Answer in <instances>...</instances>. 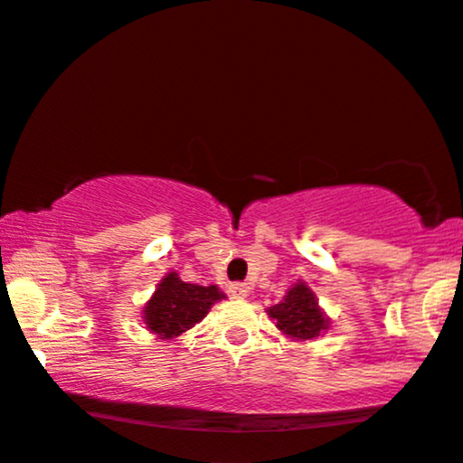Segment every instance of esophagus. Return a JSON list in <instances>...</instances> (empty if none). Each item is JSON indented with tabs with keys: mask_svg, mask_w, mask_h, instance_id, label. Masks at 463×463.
<instances>
[{
	"mask_svg": "<svg viewBox=\"0 0 463 463\" xmlns=\"http://www.w3.org/2000/svg\"><path fill=\"white\" fill-rule=\"evenodd\" d=\"M250 283H243V281H237L232 283L231 288H228V292H231L232 298H245V296L250 294Z\"/></svg>",
	"mask_w": 463,
	"mask_h": 463,
	"instance_id": "34e87169",
	"label": "esophagus"
}]
</instances>
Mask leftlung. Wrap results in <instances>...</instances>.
Listing matches in <instances>:
<instances>
[{"instance_id":"obj_1","label":"left lung","mask_w":463,"mask_h":463,"mask_svg":"<svg viewBox=\"0 0 463 463\" xmlns=\"http://www.w3.org/2000/svg\"><path fill=\"white\" fill-rule=\"evenodd\" d=\"M269 316L275 319L277 328L283 330V335L298 338V341H311L328 328V319L317 307L316 294L305 283H296L294 288H289L281 303L270 307Z\"/></svg>"}]
</instances>
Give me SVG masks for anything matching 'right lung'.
Segmentation results:
<instances>
[{
    "label": "right lung",
    "instance_id": "right-lung-1",
    "mask_svg": "<svg viewBox=\"0 0 463 463\" xmlns=\"http://www.w3.org/2000/svg\"><path fill=\"white\" fill-rule=\"evenodd\" d=\"M220 298H224V294L215 286L186 283L175 273H169L146 305L144 322L147 330L160 338L180 336L199 324Z\"/></svg>",
    "mask_w": 463,
    "mask_h": 463
}]
</instances>
